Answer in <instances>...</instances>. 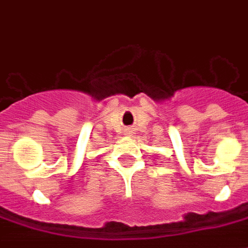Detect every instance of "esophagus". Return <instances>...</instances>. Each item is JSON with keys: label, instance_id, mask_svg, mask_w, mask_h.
I'll list each match as a JSON object with an SVG mask.
<instances>
[{"label": "esophagus", "instance_id": "esophagus-1", "mask_svg": "<svg viewBox=\"0 0 248 248\" xmlns=\"http://www.w3.org/2000/svg\"><path fill=\"white\" fill-rule=\"evenodd\" d=\"M130 133H131V131H130V130H127V134H130Z\"/></svg>", "mask_w": 248, "mask_h": 248}]
</instances>
